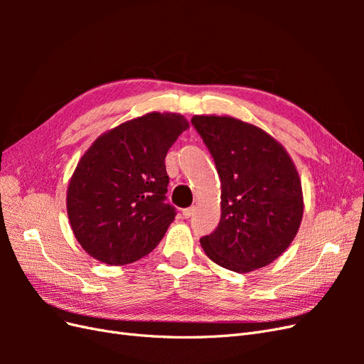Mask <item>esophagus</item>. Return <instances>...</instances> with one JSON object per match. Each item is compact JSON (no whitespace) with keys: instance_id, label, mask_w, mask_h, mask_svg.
Segmentation results:
<instances>
[{"instance_id":"1","label":"esophagus","mask_w":364,"mask_h":364,"mask_svg":"<svg viewBox=\"0 0 364 364\" xmlns=\"http://www.w3.org/2000/svg\"><path fill=\"white\" fill-rule=\"evenodd\" d=\"M194 211H196V208H194V206H190V208H185L183 211H182V214H183L185 218H190V217L194 214Z\"/></svg>"}]
</instances>
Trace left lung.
<instances>
[{"mask_svg":"<svg viewBox=\"0 0 364 364\" xmlns=\"http://www.w3.org/2000/svg\"><path fill=\"white\" fill-rule=\"evenodd\" d=\"M222 185V217L200 238L209 259L237 273L269 266L299 230L304 196L299 173L282 144L234 117L194 115Z\"/></svg>","mask_w":364,"mask_h":364,"instance_id":"obj_1","label":"left lung"}]
</instances>
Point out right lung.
I'll use <instances>...</instances> for the list:
<instances>
[{"mask_svg": "<svg viewBox=\"0 0 364 364\" xmlns=\"http://www.w3.org/2000/svg\"><path fill=\"white\" fill-rule=\"evenodd\" d=\"M188 127L181 114L150 112L105 132L85 151L70 179L67 211L87 255L124 266L159 245L176 215L165 203V156Z\"/></svg>", "mask_w": 364, "mask_h": 364, "instance_id": "1", "label": "right lung"}]
</instances>
